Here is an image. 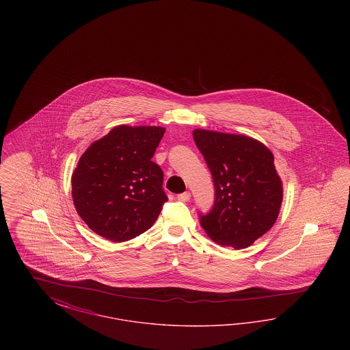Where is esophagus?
<instances>
[{
	"label": "esophagus",
	"instance_id": "1",
	"mask_svg": "<svg viewBox=\"0 0 350 350\" xmlns=\"http://www.w3.org/2000/svg\"><path fill=\"white\" fill-rule=\"evenodd\" d=\"M190 193L189 191H185V193H183V194H178V200H181V202H189L190 200Z\"/></svg>",
	"mask_w": 350,
	"mask_h": 350
}]
</instances>
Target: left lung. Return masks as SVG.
Wrapping results in <instances>:
<instances>
[{"mask_svg": "<svg viewBox=\"0 0 350 350\" xmlns=\"http://www.w3.org/2000/svg\"><path fill=\"white\" fill-rule=\"evenodd\" d=\"M193 137L215 185V203L200 226L215 243L248 248L280 215L283 187L274 156L245 135L197 129Z\"/></svg>", "mask_w": 350, "mask_h": 350, "instance_id": "left-lung-1", "label": "left lung"}]
</instances>
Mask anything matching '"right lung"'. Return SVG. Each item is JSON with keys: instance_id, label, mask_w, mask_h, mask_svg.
I'll return each instance as SVG.
<instances>
[{"instance_id": "1", "label": "right lung", "mask_w": 350, "mask_h": 350, "mask_svg": "<svg viewBox=\"0 0 350 350\" xmlns=\"http://www.w3.org/2000/svg\"><path fill=\"white\" fill-rule=\"evenodd\" d=\"M165 133L159 126H117L92 143L72 174L77 214L114 243L150 230L167 197L164 173L152 161Z\"/></svg>"}]
</instances>
